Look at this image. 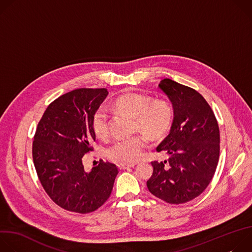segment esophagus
I'll return each instance as SVG.
<instances>
[{"instance_id": "obj_1", "label": "esophagus", "mask_w": 252, "mask_h": 252, "mask_svg": "<svg viewBox=\"0 0 252 252\" xmlns=\"http://www.w3.org/2000/svg\"><path fill=\"white\" fill-rule=\"evenodd\" d=\"M134 165H135L134 163H131V164L120 163V164H118V166H119V168H120V169H127V168H129V167H133Z\"/></svg>"}]
</instances>
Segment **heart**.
Here are the masks:
<instances>
[{
    "instance_id": "heart-1",
    "label": "heart",
    "mask_w": 252,
    "mask_h": 252,
    "mask_svg": "<svg viewBox=\"0 0 252 252\" xmlns=\"http://www.w3.org/2000/svg\"><path fill=\"white\" fill-rule=\"evenodd\" d=\"M113 106L134 118L135 128L146 131L153 139L162 137L169 130L172 123V107L162 98L152 100L145 94H126L118 97ZM110 124L109 112L103 106L99 107L93 118L94 133L98 137H106L110 133ZM147 145L148 137L145 133L118 138L107 150V157L117 162L133 163L142 157Z\"/></svg>"
}]
</instances>
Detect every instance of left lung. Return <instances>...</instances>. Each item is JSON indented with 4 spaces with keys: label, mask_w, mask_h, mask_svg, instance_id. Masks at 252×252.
I'll return each mask as SVG.
<instances>
[{
    "label": "left lung",
    "mask_w": 252,
    "mask_h": 252,
    "mask_svg": "<svg viewBox=\"0 0 252 252\" xmlns=\"http://www.w3.org/2000/svg\"><path fill=\"white\" fill-rule=\"evenodd\" d=\"M158 87L171 101L173 121L157 148L168 158L152 162L147 186L161 200L181 204L200 195L211 182L220 159V128L211 107L195 90L170 79Z\"/></svg>",
    "instance_id": "1"
}]
</instances>
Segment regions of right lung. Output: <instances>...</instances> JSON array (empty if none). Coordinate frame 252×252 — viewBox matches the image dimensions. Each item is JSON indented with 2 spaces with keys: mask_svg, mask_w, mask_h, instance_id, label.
I'll use <instances>...</instances> for the list:
<instances>
[{
  "mask_svg": "<svg viewBox=\"0 0 252 252\" xmlns=\"http://www.w3.org/2000/svg\"><path fill=\"white\" fill-rule=\"evenodd\" d=\"M106 89H77L49 104L32 141V160L40 182L62 208L89 213L110 197L116 164L99 161L89 172L83 158L92 152L95 133L93 118L106 97Z\"/></svg>",
  "mask_w": 252,
  "mask_h": 252,
  "instance_id": "right-lung-1",
  "label": "right lung"
}]
</instances>
